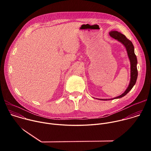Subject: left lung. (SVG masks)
I'll list each match as a JSON object with an SVG mask.
<instances>
[{"instance_id":"left-lung-1","label":"left lung","mask_w":151,"mask_h":151,"mask_svg":"<svg viewBox=\"0 0 151 151\" xmlns=\"http://www.w3.org/2000/svg\"><path fill=\"white\" fill-rule=\"evenodd\" d=\"M109 35L113 38L117 39L118 41L121 42L126 48L128 56L129 57V59H130V64H131V79H130V84H129L128 88H127V90L125 91V92L123 94H122L121 95H120L116 97H115L114 99H100L101 100H109L121 98V97L125 96L129 91H130L132 89L133 86L135 85V83L136 82L137 78V75H138V72H137V57L134 53V46L132 44V42H131V40L128 39L124 35H123L117 31H111L109 33Z\"/></svg>"}]
</instances>
